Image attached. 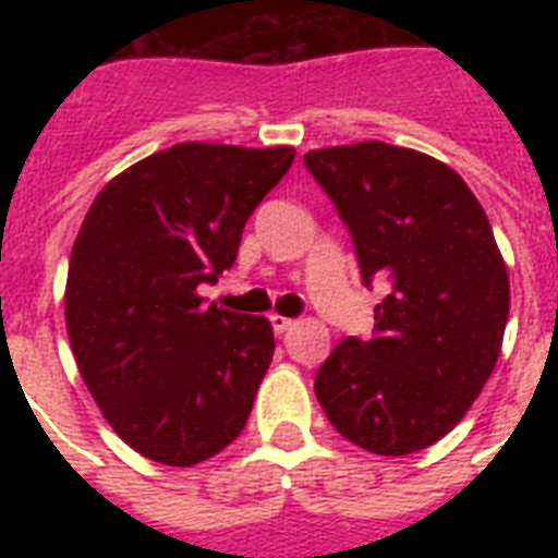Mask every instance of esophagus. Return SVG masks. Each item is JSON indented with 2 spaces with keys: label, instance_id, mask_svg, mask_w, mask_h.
I'll return each mask as SVG.
<instances>
[{
  "label": "esophagus",
  "instance_id": "esophagus-1",
  "mask_svg": "<svg viewBox=\"0 0 558 558\" xmlns=\"http://www.w3.org/2000/svg\"><path fill=\"white\" fill-rule=\"evenodd\" d=\"M269 322H271V330L275 332H287V330H292V318H287V315H269Z\"/></svg>",
  "mask_w": 558,
  "mask_h": 558
}]
</instances>
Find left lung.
<instances>
[{"label": "left lung", "mask_w": 558, "mask_h": 558, "mask_svg": "<svg viewBox=\"0 0 558 558\" xmlns=\"http://www.w3.org/2000/svg\"><path fill=\"white\" fill-rule=\"evenodd\" d=\"M356 245L362 280L388 283L373 339L339 341L315 397L344 440L402 458L463 420L501 353L510 275L463 179L385 142L304 156Z\"/></svg>", "instance_id": "obj_1"}]
</instances>
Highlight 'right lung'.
Returning a JSON list of instances; mask_svg holds the SVG:
<instances>
[{"label": "right lung", "mask_w": 558, "mask_h": 558, "mask_svg": "<svg viewBox=\"0 0 558 558\" xmlns=\"http://www.w3.org/2000/svg\"><path fill=\"white\" fill-rule=\"evenodd\" d=\"M292 159V147L173 144L107 182L83 219L65 330L100 414L144 458L202 463L252 414L271 324L196 289L231 269L245 219Z\"/></svg>", "instance_id": "1"}]
</instances>
